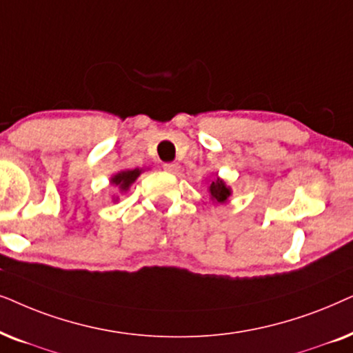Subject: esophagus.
<instances>
[{"mask_svg": "<svg viewBox=\"0 0 353 353\" xmlns=\"http://www.w3.org/2000/svg\"><path fill=\"white\" fill-rule=\"evenodd\" d=\"M179 164H177V163H164L163 164V169H164V171H166V172H172V174H176L177 171H179Z\"/></svg>", "mask_w": 353, "mask_h": 353, "instance_id": "34e87169", "label": "esophagus"}]
</instances>
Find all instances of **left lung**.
Masks as SVG:
<instances>
[{
  "label": "left lung",
  "instance_id": "1",
  "mask_svg": "<svg viewBox=\"0 0 353 353\" xmlns=\"http://www.w3.org/2000/svg\"><path fill=\"white\" fill-rule=\"evenodd\" d=\"M210 194H211V200L216 201V203H225L232 192L228 185H225V182L223 179H219V177L216 176V179L211 182L210 185Z\"/></svg>",
  "mask_w": 353,
  "mask_h": 353
}]
</instances>
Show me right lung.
Here are the masks:
<instances>
[{
  "label": "right lung",
  "mask_w": 353,
  "mask_h": 353,
  "mask_svg": "<svg viewBox=\"0 0 353 353\" xmlns=\"http://www.w3.org/2000/svg\"><path fill=\"white\" fill-rule=\"evenodd\" d=\"M140 174H142V169H128V171H121L111 177V184L114 185L116 190L128 192L129 187L137 181Z\"/></svg>",
  "instance_id": "add662e5"
}]
</instances>
